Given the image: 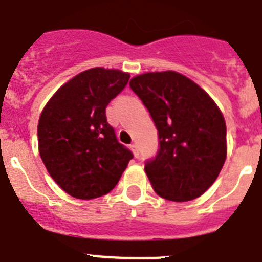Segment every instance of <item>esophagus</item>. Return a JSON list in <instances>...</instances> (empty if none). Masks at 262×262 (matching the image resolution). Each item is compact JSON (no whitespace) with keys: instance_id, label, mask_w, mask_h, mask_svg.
<instances>
[{"instance_id":"34e87169","label":"esophagus","mask_w":262,"mask_h":262,"mask_svg":"<svg viewBox=\"0 0 262 262\" xmlns=\"http://www.w3.org/2000/svg\"><path fill=\"white\" fill-rule=\"evenodd\" d=\"M129 148H131V151H133L134 156H135V157H139V155H140V152H139V148H138V145H136L135 143H134V144H131V145H129Z\"/></svg>"}]
</instances>
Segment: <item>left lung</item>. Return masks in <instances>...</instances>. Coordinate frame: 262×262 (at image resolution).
<instances>
[{
	"instance_id": "1",
	"label": "left lung",
	"mask_w": 262,
	"mask_h": 262,
	"mask_svg": "<svg viewBox=\"0 0 262 262\" xmlns=\"http://www.w3.org/2000/svg\"><path fill=\"white\" fill-rule=\"evenodd\" d=\"M159 131V151L144 170L154 190L168 201L202 195L227 156L226 122L201 86L173 71L148 72L129 81Z\"/></svg>"
}]
</instances>
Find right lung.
<instances>
[{
  "label": "right lung",
  "mask_w": 262,
  "mask_h": 262,
  "mask_svg": "<svg viewBox=\"0 0 262 262\" xmlns=\"http://www.w3.org/2000/svg\"><path fill=\"white\" fill-rule=\"evenodd\" d=\"M128 78L118 69H88L62 85L41 111L39 154L53 181L69 195H105L134 157L106 119V107Z\"/></svg>",
  "instance_id": "right-lung-1"
}]
</instances>
